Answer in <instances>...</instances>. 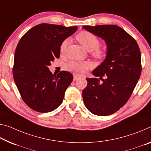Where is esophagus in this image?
<instances>
[{
	"mask_svg": "<svg viewBox=\"0 0 151 151\" xmlns=\"http://www.w3.org/2000/svg\"><path fill=\"white\" fill-rule=\"evenodd\" d=\"M78 78H79V76H77V75H74V78H73V80H74V81L77 80Z\"/></svg>",
	"mask_w": 151,
	"mask_h": 151,
	"instance_id": "esophagus-1",
	"label": "esophagus"
}]
</instances>
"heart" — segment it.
Masks as SVG:
<instances>
[{"mask_svg":"<svg viewBox=\"0 0 151 151\" xmlns=\"http://www.w3.org/2000/svg\"><path fill=\"white\" fill-rule=\"evenodd\" d=\"M77 41L83 45L87 51H93V57L98 60L103 59L106 56V52L104 49L99 48L100 41L96 35L87 31H82L78 33L76 36ZM68 40H64L61 43L60 46V53L61 55L65 54L68 46ZM92 67V64L90 62H76L71 61L66 65V70L73 72L76 75H83L87 73L88 70Z\"/></svg>","mask_w":151,"mask_h":151,"instance_id":"obj_1","label":"heart"}]
</instances>
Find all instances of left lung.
I'll list each match as a JSON object with an SVG mask.
<instances>
[{
	"mask_svg": "<svg viewBox=\"0 0 151 151\" xmlns=\"http://www.w3.org/2000/svg\"><path fill=\"white\" fill-rule=\"evenodd\" d=\"M83 28L101 37L107 44L106 59L93 71L96 78H87L83 101L92 114L109 116L126 104L137 84L142 70L140 48L136 40L117 25Z\"/></svg>",
	"mask_w": 151,
	"mask_h": 151,
	"instance_id": "left-lung-1",
	"label": "left lung"
}]
</instances>
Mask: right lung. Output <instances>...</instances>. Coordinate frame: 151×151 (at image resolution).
I'll list each match as a JSON object with an SVG mask.
<instances>
[{"mask_svg":"<svg viewBox=\"0 0 151 151\" xmlns=\"http://www.w3.org/2000/svg\"><path fill=\"white\" fill-rule=\"evenodd\" d=\"M77 28L39 24L18 43L14 57V81L24 102L34 111H52L63 102L73 76L64 70L53 75L48 66L60 57L61 43Z\"/></svg>","mask_w":151,"mask_h":151,"instance_id":"obj_1","label":"right lung"}]
</instances>
